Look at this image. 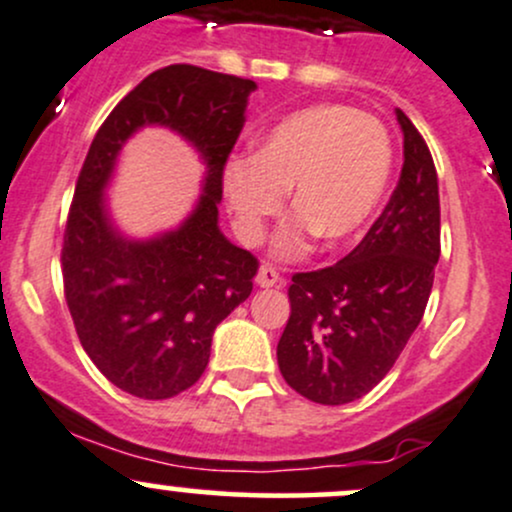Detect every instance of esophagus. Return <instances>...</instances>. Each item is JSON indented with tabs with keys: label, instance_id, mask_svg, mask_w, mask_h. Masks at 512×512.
<instances>
[{
	"label": "esophagus",
	"instance_id": "1",
	"mask_svg": "<svg viewBox=\"0 0 512 512\" xmlns=\"http://www.w3.org/2000/svg\"><path fill=\"white\" fill-rule=\"evenodd\" d=\"M279 282H282V277H279V274L274 272L272 267H260V269H257L255 284L262 286V289H269V286H277Z\"/></svg>",
	"mask_w": 512,
	"mask_h": 512
}]
</instances>
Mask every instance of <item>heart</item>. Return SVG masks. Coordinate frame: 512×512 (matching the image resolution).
<instances>
[{
	"label": "heart",
	"mask_w": 512,
	"mask_h": 512,
	"mask_svg": "<svg viewBox=\"0 0 512 512\" xmlns=\"http://www.w3.org/2000/svg\"><path fill=\"white\" fill-rule=\"evenodd\" d=\"M391 165V138L381 121L350 106L316 104L274 123L252 157H230L223 196L240 240L257 245L291 189L296 213L279 228L274 255L294 260L313 235L330 245L355 238L389 187Z\"/></svg>",
	"instance_id": "b5f03b06"
}]
</instances>
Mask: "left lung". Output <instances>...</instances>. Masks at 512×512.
Instances as JSON below:
<instances>
[{
	"instance_id": "obj_1",
	"label": "left lung",
	"mask_w": 512,
	"mask_h": 512,
	"mask_svg": "<svg viewBox=\"0 0 512 512\" xmlns=\"http://www.w3.org/2000/svg\"><path fill=\"white\" fill-rule=\"evenodd\" d=\"M403 170L389 204L338 265L294 274L277 345L284 381L303 398L342 406L389 374L423 320L440 260V192L432 155L396 109Z\"/></svg>"
}]
</instances>
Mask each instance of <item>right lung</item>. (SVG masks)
<instances>
[{"instance_id": "1", "label": "right lung", "mask_w": 512, "mask_h": 512, "mask_svg": "<svg viewBox=\"0 0 512 512\" xmlns=\"http://www.w3.org/2000/svg\"><path fill=\"white\" fill-rule=\"evenodd\" d=\"M255 89L204 67H162L116 104L82 165L63 243L67 308L99 372L138 398L162 401L194 386L216 325L252 291L257 260L223 235L218 204ZM150 125L187 139L205 179L179 227L133 239L115 223L105 189L122 145Z\"/></svg>"}]
</instances>
